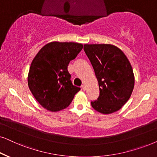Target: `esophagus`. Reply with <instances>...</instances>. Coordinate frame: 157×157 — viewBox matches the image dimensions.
<instances>
[{"label":"esophagus","instance_id":"obj_1","mask_svg":"<svg viewBox=\"0 0 157 157\" xmlns=\"http://www.w3.org/2000/svg\"><path fill=\"white\" fill-rule=\"evenodd\" d=\"M81 88H82L83 91L86 90V86H85V84H82V86H81Z\"/></svg>","mask_w":157,"mask_h":157}]
</instances>
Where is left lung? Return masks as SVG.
Listing matches in <instances>:
<instances>
[{
    "mask_svg": "<svg viewBox=\"0 0 157 157\" xmlns=\"http://www.w3.org/2000/svg\"><path fill=\"white\" fill-rule=\"evenodd\" d=\"M83 50L99 83V96L91 101L95 110L105 115L122 108L131 97L135 78L129 60L121 49L110 44H85Z\"/></svg>",
    "mask_w": 157,
    "mask_h": 157,
    "instance_id": "left-lung-1",
    "label": "left lung"
}]
</instances>
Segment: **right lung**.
<instances>
[{
    "label": "right lung",
    "instance_id": "add662e5",
    "mask_svg": "<svg viewBox=\"0 0 157 157\" xmlns=\"http://www.w3.org/2000/svg\"><path fill=\"white\" fill-rule=\"evenodd\" d=\"M83 48L77 42H52L38 52L28 74V86L44 109L58 112L68 107L80 88L73 85L68 66Z\"/></svg>",
    "mask_w": 157,
    "mask_h": 157
}]
</instances>
